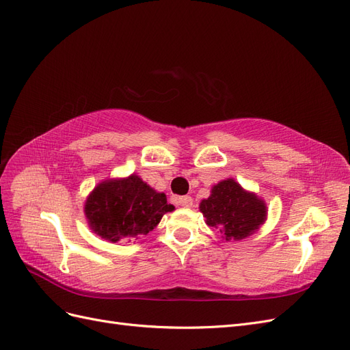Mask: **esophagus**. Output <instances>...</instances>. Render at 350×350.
Segmentation results:
<instances>
[{
  "mask_svg": "<svg viewBox=\"0 0 350 350\" xmlns=\"http://www.w3.org/2000/svg\"><path fill=\"white\" fill-rule=\"evenodd\" d=\"M176 204L181 207H191L193 206V198L189 196H183L176 198Z\"/></svg>",
  "mask_w": 350,
  "mask_h": 350,
  "instance_id": "obj_1",
  "label": "esophagus"
}]
</instances>
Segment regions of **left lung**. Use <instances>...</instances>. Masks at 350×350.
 Wrapping results in <instances>:
<instances>
[{
    "label": "left lung",
    "instance_id": "obj_1",
    "mask_svg": "<svg viewBox=\"0 0 350 350\" xmlns=\"http://www.w3.org/2000/svg\"><path fill=\"white\" fill-rule=\"evenodd\" d=\"M200 211L210 228H216L225 241H241L257 232L266 221L267 206L254 193L228 178L211 188L208 198L201 200Z\"/></svg>",
    "mask_w": 350,
    "mask_h": 350
}]
</instances>
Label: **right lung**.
Returning <instances> with one entry per match:
<instances>
[{
	"label": "right lung",
	"mask_w": 350,
	"mask_h": 350,
	"mask_svg": "<svg viewBox=\"0 0 350 350\" xmlns=\"http://www.w3.org/2000/svg\"><path fill=\"white\" fill-rule=\"evenodd\" d=\"M166 196L147 185L139 175L107 179L94 187L84 204L90 229L109 242L135 241L153 230L167 211Z\"/></svg>",
	"instance_id": "add662e5"
}]
</instances>
